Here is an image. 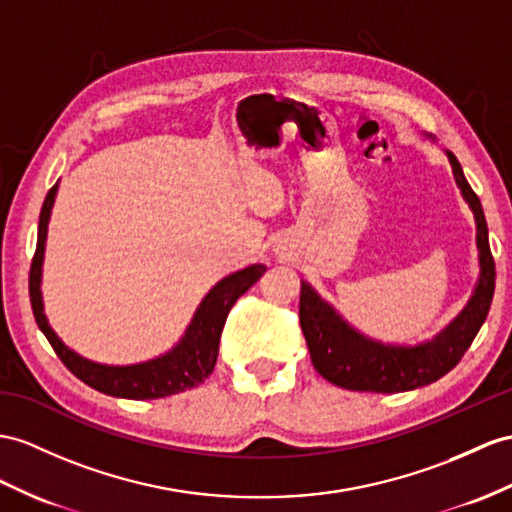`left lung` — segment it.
Segmentation results:
<instances>
[{
	"mask_svg": "<svg viewBox=\"0 0 512 512\" xmlns=\"http://www.w3.org/2000/svg\"><path fill=\"white\" fill-rule=\"evenodd\" d=\"M432 139V136H428ZM460 195L476 219V247L480 276L467 306L419 345H393L369 339L347 323L313 286L302 280L299 293V323L306 336L315 369L328 382L347 391L402 393L432 384L452 371L489 315L495 291V263L489 247V228L478 195L469 186L463 167L452 152H445Z\"/></svg>",
	"mask_w": 512,
	"mask_h": 512,
	"instance_id": "8db88e82",
	"label": "left lung"
}]
</instances>
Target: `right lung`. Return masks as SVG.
Returning a JSON list of instances; mask_svg holds the SVG:
<instances>
[{
	"label": "right lung",
	"mask_w": 512,
	"mask_h": 512,
	"mask_svg": "<svg viewBox=\"0 0 512 512\" xmlns=\"http://www.w3.org/2000/svg\"><path fill=\"white\" fill-rule=\"evenodd\" d=\"M56 193L58 182L49 189L41 208L39 239H36V252L30 267V302L34 319L39 323L41 332L47 336L49 345L54 347L58 358L65 363V367L73 376L80 378L84 384H89L91 389L112 397H126V400H158V397L176 395L202 384L215 369L221 330L223 323L228 319L230 308L249 286H254L258 282V278L263 276L267 267L252 265L219 280L213 289L206 293L202 302H199L189 328L182 334V339L162 356L136 365L93 363V360L73 352L71 347H67L58 339V334L49 326L43 308V258L47 226L49 217H52Z\"/></svg>",
	"instance_id": "obj_1"
}]
</instances>
